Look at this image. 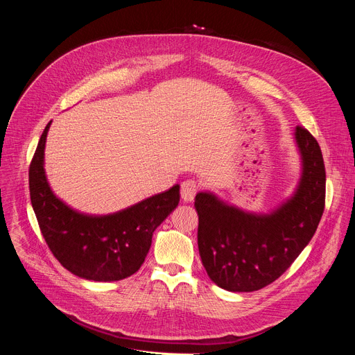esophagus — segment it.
<instances>
[{
  "label": "esophagus",
  "instance_id": "34e87169",
  "mask_svg": "<svg viewBox=\"0 0 355 355\" xmlns=\"http://www.w3.org/2000/svg\"><path fill=\"white\" fill-rule=\"evenodd\" d=\"M198 192V185L193 180H187L181 184V198L184 202H192Z\"/></svg>",
  "mask_w": 355,
  "mask_h": 355
}]
</instances>
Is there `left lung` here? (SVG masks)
<instances>
[{"label": "left lung", "mask_w": 355, "mask_h": 355, "mask_svg": "<svg viewBox=\"0 0 355 355\" xmlns=\"http://www.w3.org/2000/svg\"><path fill=\"white\" fill-rule=\"evenodd\" d=\"M300 175L293 192L268 212L241 209L211 191L198 192V248L207 274L230 292L259 291L279 278L312 240L324 211L326 171L316 139L293 133Z\"/></svg>", "instance_id": "obj_1"}]
</instances>
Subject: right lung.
<instances>
[{
    "mask_svg": "<svg viewBox=\"0 0 355 355\" xmlns=\"http://www.w3.org/2000/svg\"><path fill=\"white\" fill-rule=\"evenodd\" d=\"M50 121L29 167L31 202L40 232L59 263L71 274L96 282L133 275L151 245L153 232L178 207L180 185L108 215L73 209L50 187L44 147Z\"/></svg>",
    "mask_w": 355,
    "mask_h": 355,
    "instance_id": "add662e5",
    "label": "right lung"
}]
</instances>
